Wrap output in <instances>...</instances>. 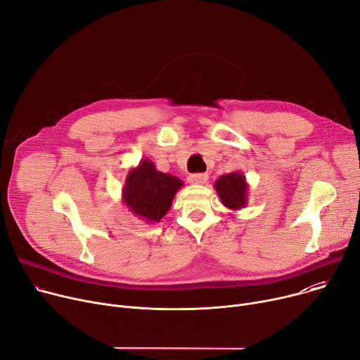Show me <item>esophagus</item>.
<instances>
[{
  "instance_id": "obj_1",
  "label": "esophagus",
  "mask_w": 360,
  "mask_h": 360,
  "mask_svg": "<svg viewBox=\"0 0 360 360\" xmlns=\"http://www.w3.org/2000/svg\"><path fill=\"white\" fill-rule=\"evenodd\" d=\"M189 184H194V185H204L208 181V175L207 174H193L188 176Z\"/></svg>"
}]
</instances>
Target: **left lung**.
I'll return each mask as SVG.
<instances>
[{
    "label": "left lung",
    "mask_w": 360,
    "mask_h": 360,
    "mask_svg": "<svg viewBox=\"0 0 360 360\" xmlns=\"http://www.w3.org/2000/svg\"><path fill=\"white\" fill-rule=\"evenodd\" d=\"M214 188L224 207L237 211L248 205L249 184L242 172H230L221 175L214 182Z\"/></svg>",
    "instance_id": "left-lung-1"
}]
</instances>
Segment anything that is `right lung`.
<instances>
[{
  "mask_svg": "<svg viewBox=\"0 0 360 360\" xmlns=\"http://www.w3.org/2000/svg\"><path fill=\"white\" fill-rule=\"evenodd\" d=\"M184 182L171 174H163L149 159H141L129 171L122 198L137 219L149 224L159 223L169 211Z\"/></svg>",
  "mask_w": 360,
  "mask_h": 360,
  "instance_id": "1",
  "label": "right lung"
}]
</instances>
